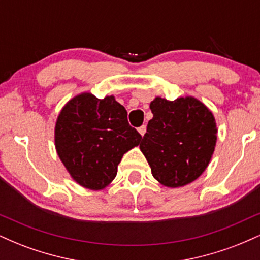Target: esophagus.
I'll return each mask as SVG.
<instances>
[{"mask_svg": "<svg viewBox=\"0 0 260 260\" xmlns=\"http://www.w3.org/2000/svg\"><path fill=\"white\" fill-rule=\"evenodd\" d=\"M138 132L140 133V136H144L145 132H147V127H145L144 124H143V126H140V127L138 128Z\"/></svg>", "mask_w": 260, "mask_h": 260, "instance_id": "esophagus-1", "label": "esophagus"}]
</instances>
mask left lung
I'll return each instance as SVG.
<instances>
[{"label": "left lung", "instance_id": "obj_1", "mask_svg": "<svg viewBox=\"0 0 260 260\" xmlns=\"http://www.w3.org/2000/svg\"><path fill=\"white\" fill-rule=\"evenodd\" d=\"M150 110L153 118L139 147L154 178L171 188L197 180L215 149L217 129L213 113L192 96L174 101L155 98Z\"/></svg>", "mask_w": 260, "mask_h": 260}]
</instances>
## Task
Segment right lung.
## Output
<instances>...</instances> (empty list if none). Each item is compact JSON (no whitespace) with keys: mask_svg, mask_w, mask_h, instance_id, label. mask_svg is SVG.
I'll list each match as a JSON object with an SVG mask.
<instances>
[{"mask_svg":"<svg viewBox=\"0 0 260 260\" xmlns=\"http://www.w3.org/2000/svg\"><path fill=\"white\" fill-rule=\"evenodd\" d=\"M140 139L115 98L98 99L90 92L68 101L55 127L56 150L67 171L80 186L95 190L116 177L123 154Z\"/></svg>","mask_w":260,"mask_h":260,"instance_id":"right-lung-1","label":"right lung"}]
</instances>
